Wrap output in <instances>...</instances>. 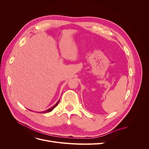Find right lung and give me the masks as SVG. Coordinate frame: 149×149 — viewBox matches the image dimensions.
<instances>
[{"label": "right lung", "instance_id": "1", "mask_svg": "<svg viewBox=\"0 0 149 149\" xmlns=\"http://www.w3.org/2000/svg\"><path fill=\"white\" fill-rule=\"evenodd\" d=\"M59 102H60V100H58V102L55 104V105H54L53 106H52V107H50V108H49V109H47V110H45V111H42V112H41V113H47V112H51L53 109H54V108H55L58 104V103H59Z\"/></svg>", "mask_w": 149, "mask_h": 149}]
</instances>
